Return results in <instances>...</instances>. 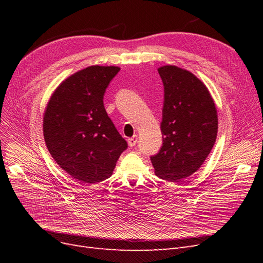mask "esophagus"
Instances as JSON below:
<instances>
[{
  "instance_id": "34e87169",
  "label": "esophagus",
  "mask_w": 263,
  "mask_h": 263,
  "mask_svg": "<svg viewBox=\"0 0 263 263\" xmlns=\"http://www.w3.org/2000/svg\"><path fill=\"white\" fill-rule=\"evenodd\" d=\"M137 139H138V137H137V135H134V136L132 137V138H128V146L129 147H134L135 145H136V142H137Z\"/></svg>"
}]
</instances>
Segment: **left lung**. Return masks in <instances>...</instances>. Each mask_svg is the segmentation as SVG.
Here are the masks:
<instances>
[{"mask_svg": "<svg viewBox=\"0 0 263 263\" xmlns=\"http://www.w3.org/2000/svg\"><path fill=\"white\" fill-rule=\"evenodd\" d=\"M158 72L164 86L163 145L151 163L157 177L178 182L192 176L209 157L217 137V109L208 86L192 72L171 65Z\"/></svg>", "mask_w": 263, "mask_h": 263, "instance_id": "obj_1", "label": "left lung"}]
</instances>
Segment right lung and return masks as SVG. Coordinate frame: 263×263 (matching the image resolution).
Masks as SVG:
<instances>
[{
  "label": "right lung",
  "mask_w": 263,
  "mask_h": 263,
  "mask_svg": "<svg viewBox=\"0 0 263 263\" xmlns=\"http://www.w3.org/2000/svg\"><path fill=\"white\" fill-rule=\"evenodd\" d=\"M119 70L99 65L79 70L55 87L46 105V146L60 168L81 183L109 178L127 148L103 104L106 87Z\"/></svg>",
  "instance_id": "right-lung-1"
}]
</instances>
